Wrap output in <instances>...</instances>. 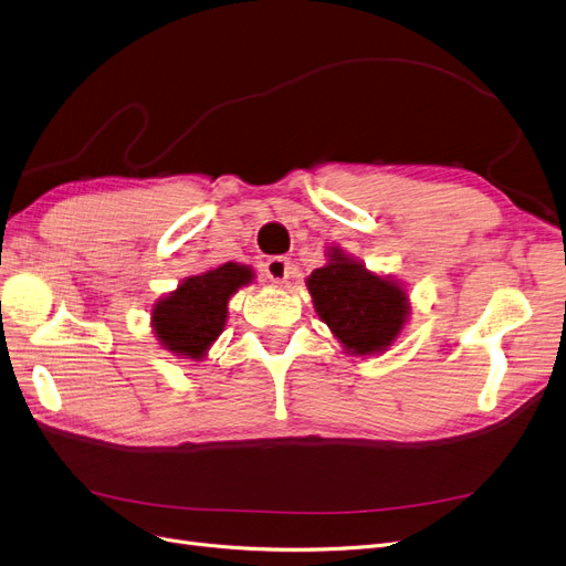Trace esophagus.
Segmentation results:
<instances>
[{"label": "esophagus", "mask_w": 566, "mask_h": 566, "mask_svg": "<svg viewBox=\"0 0 566 566\" xmlns=\"http://www.w3.org/2000/svg\"><path fill=\"white\" fill-rule=\"evenodd\" d=\"M263 272L272 284H284L291 275H294V268H291V263L284 256H272L268 259Z\"/></svg>", "instance_id": "obj_1"}]
</instances>
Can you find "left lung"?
<instances>
[{
  "instance_id": "obj_1",
  "label": "left lung",
  "mask_w": 566,
  "mask_h": 566,
  "mask_svg": "<svg viewBox=\"0 0 566 566\" xmlns=\"http://www.w3.org/2000/svg\"><path fill=\"white\" fill-rule=\"evenodd\" d=\"M307 280L319 317L354 354L382 352L403 328L408 301L401 286L375 277L340 251Z\"/></svg>"
}]
</instances>
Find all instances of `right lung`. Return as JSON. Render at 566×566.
<instances>
[{"mask_svg":"<svg viewBox=\"0 0 566 566\" xmlns=\"http://www.w3.org/2000/svg\"><path fill=\"white\" fill-rule=\"evenodd\" d=\"M247 282H251V270L238 263L188 277L154 307L158 340L184 359H200L223 331L228 298Z\"/></svg>","mask_w":566,"mask_h":566,"instance_id":"obj_1","label":"right lung"}]
</instances>
